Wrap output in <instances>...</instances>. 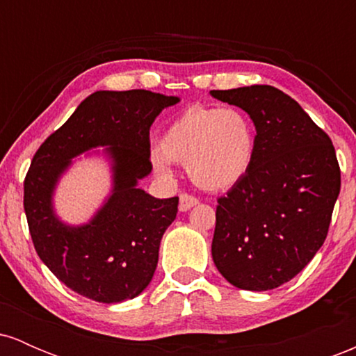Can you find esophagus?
I'll return each instance as SVG.
<instances>
[{
  "label": "esophagus",
  "instance_id": "1",
  "mask_svg": "<svg viewBox=\"0 0 356 356\" xmlns=\"http://www.w3.org/2000/svg\"><path fill=\"white\" fill-rule=\"evenodd\" d=\"M195 204H199V201H197V197H194V195H191V194L179 195V211H182V212L189 211L191 207L195 206Z\"/></svg>",
  "mask_w": 356,
  "mask_h": 356
}]
</instances>
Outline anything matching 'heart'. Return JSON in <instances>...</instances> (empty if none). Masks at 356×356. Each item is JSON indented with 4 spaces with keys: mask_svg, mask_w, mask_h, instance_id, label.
Instances as JSON below:
<instances>
[{
    "mask_svg": "<svg viewBox=\"0 0 356 356\" xmlns=\"http://www.w3.org/2000/svg\"><path fill=\"white\" fill-rule=\"evenodd\" d=\"M256 149V125L243 110L192 105L167 125L150 161L164 177L172 174V162L186 165L195 186L220 192L248 177Z\"/></svg>",
    "mask_w": 356,
    "mask_h": 356,
    "instance_id": "heart-1",
    "label": "heart"
}]
</instances>
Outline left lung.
<instances>
[{
	"mask_svg": "<svg viewBox=\"0 0 356 356\" xmlns=\"http://www.w3.org/2000/svg\"><path fill=\"white\" fill-rule=\"evenodd\" d=\"M256 125L251 172L218 199L212 259L232 286L288 283L325 243L341 175L332 138L296 100L271 85L211 90Z\"/></svg>",
	"mask_w": 356,
	"mask_h": 356,
	"instance_id": "1",
	"label": "left lung"
}]
</instances>
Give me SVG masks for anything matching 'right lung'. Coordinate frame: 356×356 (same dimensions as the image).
<instances>
[{"mask_svg": "<svg viewBox=\"0 0 356 356\" xmlns=\"http://www.w3.org/2000/svg\"><path fill=\"white\" fill-rule=\"evenodd\" d=\"M177 102L149 90H100L36 150L24 177L28 227L40 259L79 295L120 303L152 281L179 197L155 199L137 184L152 170L150 125ZM95 146L113 161V194L87 225L70 227L54 214L52 192L71 159Z\"/></svg>", "mask_w": 356, "mask_h": 356, "instance_id": "right-lung-1", "label": "right lung"}]
</instances>
